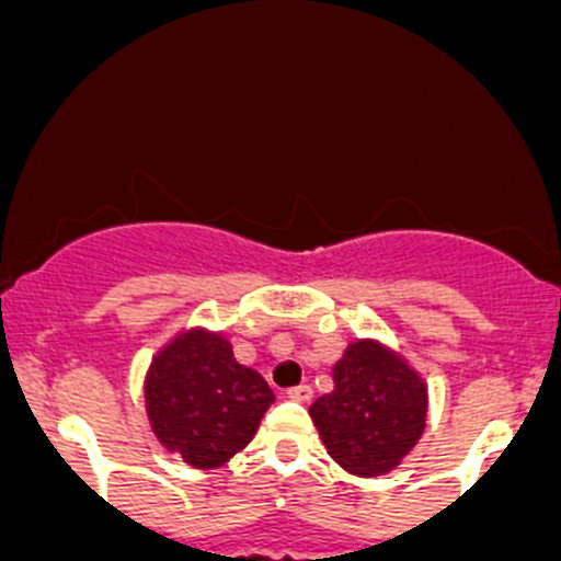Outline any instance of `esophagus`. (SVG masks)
Segmentation results:
<instances>
[{"mask_svg":"<svg viewBox=\"0 0 561 561\" xmlns=\"http://www.w3.org/2000/svg\"><path fill=\"white\" fill-rule=\"evenodd\" d=\"M286 399H291V401H297V403L310 401L312 399V388H310V385H297V388H288L286 390Z\"/></svg>","mask_w":561,"mask_h":561,"instance_id":"obj_1","label":"esophagus"}]
</instances>
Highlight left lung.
Segmentation results:
<instances>
[{"label":"left lung","mask_w":561,"mask_h":561,"mask_svg":"<svg viewBox=\"0 0 561 561\" xmlns=\"http://www.w3.org/2000/svg\"><path fill=\"white\" fill-rule=\"evenodd\" d=\"M334 390L310 407L323 447L345 471H393L425 431L423 377L375 340L347 345L331 369Z\"/></svg>","instance_id":"1"}]
</instances>
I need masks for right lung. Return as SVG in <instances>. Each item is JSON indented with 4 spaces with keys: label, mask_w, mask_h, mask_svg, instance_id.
<instances>
[{
    "label": "right lung",
    "mask_w": 561,
    "mask_h": 561,
    "mask_svg": "<svg viewBox=\"0 0 561 561\" xmlns=\"http://www.w3.org/2000/svg\"><path fill=\"white\" fill-rule=\"evenodd\" d=\"M154 436L192 468H219L254 438L275 401L262 375L234 360L221 334H179L152 360L144 382Z\"/></svg>",
    "instance_id": "right-lung-1"
}]
</instances>
